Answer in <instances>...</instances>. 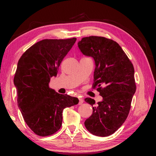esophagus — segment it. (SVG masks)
<instances>
[{"label": "esophagus", "mask_w": 156, "mask_h": 156, "mask_svg": "<svg viewBox=\"0 0 156 156\" xmlns=\"http://www.w3.org/2000/svg\"><path fill=\"white\" fill-rule=\"evenodd\" d=\"M78 100H79V102H78L79 105H82V103H83V102H84L83 98H81V97H79L78 98Z\"/></svg>", "instance_id": "obj_1"}]
</instances>
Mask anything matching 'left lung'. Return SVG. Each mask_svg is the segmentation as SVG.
I'll return each mask as SVG.
<instances>
[{
    "label": "left lung",
    "mask_w": 156,
    "mask_h": 156,
    "mask_svg": "<svg viewBox=\"0 0 156 156\" xmlns=\"http://www.w3.org/2000/svg\"><path fill=\"white\" fill-rule=\"evenodd\" d=\"M82 54L95 62L92 88L103 98H86L92 105V114L84 122L87 130L97 136L111 135L127 118L136 90L133 64L117 42L104 37L89 36L78 43ZM94 107H93V105Z\"/></svg>",
    "instance_id": "left-lung-1"
}]
</instances>
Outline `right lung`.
<instances>
[{
    "mask_svg": "<svg viewBox=\"0 0 156 156\" xmlns=\"http://www.w3.org/2000/svg\"><path fill=\"white\" fill-rule=\"evenodd\" d=\"M76 41L75 37L44 39L27 49L18 62L14 77L18 107L28 127L39 136L55 133L61 128L63 110L78 103L77 98L49 87Z\"/></svg>",
    "mask_w": 156,
    "mask_h": 156,
    "instance_id": "1",
    "label": "right lung"
}]
</instances>
